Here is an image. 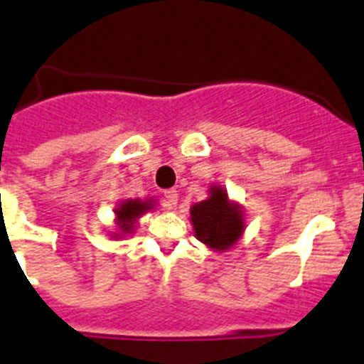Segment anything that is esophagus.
<instances>
[{
  "label": "esophagus",
  "instance_id": "1",
  "mask_svg": "<svg viewBox=\"0 0 364 364\" xmlns=\"http://www.w3.org/2000/svg\"><path fill=\"white\" fill-rule=\"evenodd\" d=\"M163 199H165L166 208H174V206L178 205V192H176V190H165Z\"/></svg>",
  "mask_w": 364,
  "mask_h": 364
}]
</instances>
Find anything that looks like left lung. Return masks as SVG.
<instances>
[{
    "label": "left lung",
    "mask_w": 364,
    "mask_h": 364,
    "mask_svg": "<svg viewBox=\"0 0 364 364\" xmlns=\"http://www.w3.org/2000/svg\"><path fill=\"white\" fill-rule=\"evenodd\" d=\"M190 223L198 240L215 253L235 247L246 230L242 206L232 201L226 188L217 183L208 188L205 201L193 203L190 208Z\"/></svg>",
    "instance_id": "left-lung-1"
}]
</instances>
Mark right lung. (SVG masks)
<instances>
[{
	"label": "right lung",
	"mask_w": 364,
	"mask_h": 364,
	"mask_svg": "<svg viewBox=\"0 0 364 364\" xmlns=\"http://www.w3.org/2000/svg\"><path fill=\"white\" fill-rule=\"evenodd\" d=\"M156 199L147 198V199H124V201L118 203L114 206V224L117 228L114 232H111V239L113 240H124L127 237H131L132 233L138 228V220L145 215L147 212L154 210Z\"/></svg>",
	"instance_id": "1"
}]
</instances>
